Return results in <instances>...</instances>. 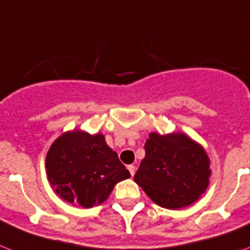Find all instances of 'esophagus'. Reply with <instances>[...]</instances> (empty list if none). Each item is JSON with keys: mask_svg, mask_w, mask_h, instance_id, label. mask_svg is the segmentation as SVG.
Returning <instances> with one entry per match:
<instances>
[{"mask_svg": "<svg viewBox=\"0 0 250 250\" xmlns=\"http://www.w3.org/2000/svg\"><path fill=\"white\" fill-rule=\"evenodd\" d=\"M128 170H129L131 176H133L134 172H136V166H133V165H129V166H128Z\"/></svg>", "mask_w": 250, "mask_h": 250, "instance_id": "esophagus-1", "label": "esophagus"}]
</instances>
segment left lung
<instances>
[{
  "instance_id": "8db88e82",
  "label": "left lung",
  "mask_w": 250,
  "mask_h": 250,
  "mask_svg": "<svg viewBox=\"0 0 250 250\" xmlns=\"http://www.w3.org/2000/svg\"><path fill=\"white\" fill-rule=\"evenodd\" d=\"M148 137L146 156L134 175L136 184L166 209H181L199 200L211 176L204 147L182 132H152Z\"/></svg>"
}]
</instances>
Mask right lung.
Returning a JSON list of instances; mask_svg holds the SVG:
<instances>
[{
	"mask_svg": "<svg viewBox=\"0 0 250 250\" xmlns=\"http://www.w3.org/2000/svg\"><path fill=\"white\" fill-rule=\"evenodd\" d=\"M47 180L62 200L83 208L101 205L131 173L102 133L82 129L62 133L46 155Z\"/></svg>",
	"mask_w": 250,
	"mask_h": 250,
	"instance_id": "add662e5",
	"label": "right lung"
}]
</instances>
